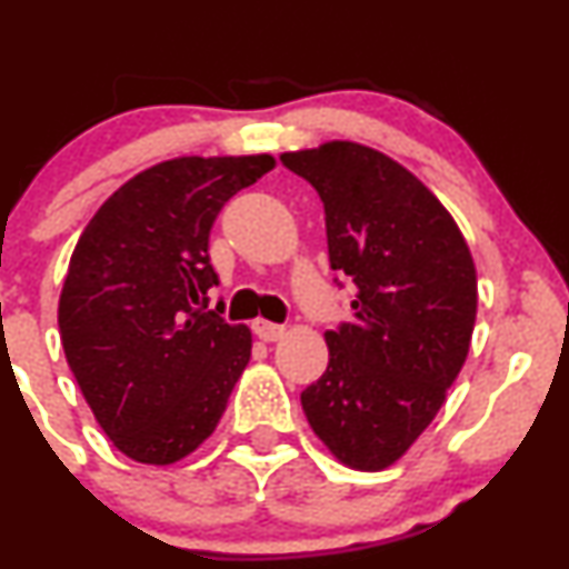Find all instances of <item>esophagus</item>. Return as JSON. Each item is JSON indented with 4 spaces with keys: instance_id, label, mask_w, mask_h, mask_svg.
<instances>
[{
    "instance_id": "1",
    "label": "esophagus",
    "mask_w": 569,
    "mask_h": 569,
    "mask_svg": "<svg viewBox=\"0 0 569 569\" xmlns=\"http://www.w3.org/2000/svg\"><path fill=\"white\" fill-rule=\"evenodd\" d=\"M251 329H253V335H257L259 339H264V342H278V339L286 335L283 326L264 321V318H257V321L251 323Z\"/></svg>"
}]
</instances>
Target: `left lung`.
I'll use <instances>...</instances> for the list:
<instances>
[{
    "label": "left lung",
    "instance_id": "left-lung-1",
    "mask_svg": "<svg viewBox=\"0 0 569 569\" xmlns=\"http://www.w3.org/2000/svg\"><path fill=\"white\" fill-rule=\"evenodd\" d=\"M280 162L321 198L329 264L356 291L350 321L326 331L329 367L302 390L305 417L339 460L380 471L430 426L466 363L471 251L436 194L377 149L331 141Z\"/></svg>",
    "mask_w": 569,
    "mask_h": 569
}]
</instances>
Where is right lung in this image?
Returning <instances> with one entry per match:
<instances>
[{
    "label": "right lung",
    "mask_w": 569,
    "mask_h": 569,
    "mask_svg": "<svg viewBox=\"0 0 569 569\" xmlns=\"http://www.w3.org/2000/svg\"><path fill=\"white\" fill-rule=\"evenodd\" d=\"M270 154L179 158L122 184L77 240L58 302L71 375L122 455L168 466L200 447L251 358V331L208 307V234Z\"/></svg>",
    "instance_id": "obj_1"
}]
</instances>
